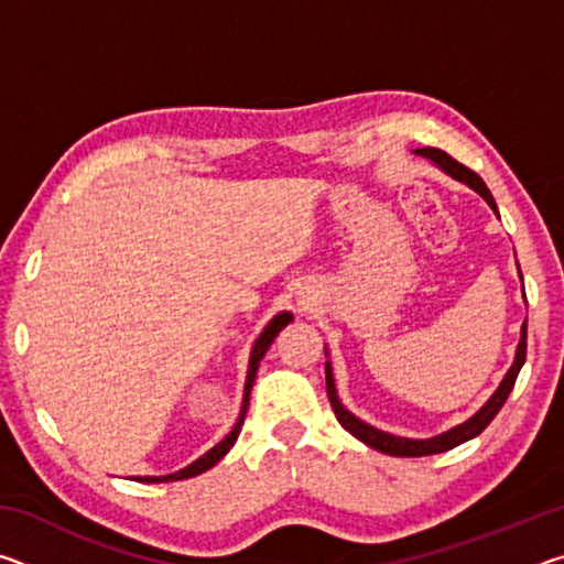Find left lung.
<instances>
[{"instance_id":"8db88e82","label":"left lung","mask_w":564,"mask_h":564,"mask_svg":"<svg viewBox=\"0 0 564 564\" xmlns=\"http://www.w3.org/2000/svg\"><path fill=\"white\" fill-rule=\"evenodd\" d=\"M420 156H427L431 161H435L437 166L443 171H447L453 178L463 181L470 188H475L477 194H480L485 202L490 204V208L495 214H498V206H495V198L490 194V188L485 186V181L475 174L473 169H467L460 161H455L451 154H445L443 149H433V147H425V149H417ZM522 275V273H520ZM524 356H528V321L522 323V338H520V346L518 352H514V362L512 368L508 370V376L500 383V388L495 390V395L485 403L477 413L467 420V423L453 427V431H447L437 437H431V441H408V437H395L390 433L383 431H376V427H370L368 423H362L352 413H348L346 408L340 405V400L336 395V386H333V376H330V366L326 362V390H328V400H330V408L333 413H336L338 423L346 427L350 435H356L358 441L366 443L368 447H373L378 453H386V455H393V457H423V455H435V453H445V451H453L465 441H470V437L480 435L485 427L492 423V417L500 413V408L505 405V400H508L510 390L514 386V380H518V373L524 362Z\"/></svg>"}]
</instances>
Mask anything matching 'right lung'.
I'll use <instances>...</instances> for the list:
<instances>
[{
    "label": "right lung",
    "mask_w": 564,
    "mask_h": 564,
    "mask_svg": "<svg viewBox=\"0 0 564 564\" xmlns=\"http://www.w3.org/2000/svg\"><path fill=\"white\" fill-rule=\"evenodd\" d=\"M291 323V313H281V316H275L269 326H265V330L261 333V338L256 340L253 346V352H251V366H248V378H246V393H243V405H241V415H238L234 431L228 433L221 443H218L216 447H212L206 455L198 457L196 463H191L188 467H184V470H178L174 475H166V477H137L139 482H174V480H186V477H194V475H202L206 473L208 467H214L221 457L231 451V445L236 443L238 433H241V425H243V417H246V410H248V398H251V388H253V380H256V370H259V362L261 358L265 356V350H269V346L273 343V338L279 336V333L289 326Z\"/></svg>",
    "instance_id": "1"
}]
</instances>
